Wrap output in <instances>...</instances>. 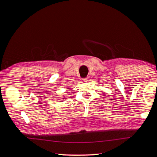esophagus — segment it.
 <instances>
[{
    "instance_id": "esophagus-1",
    "label": "esophagus",
    "mask_w": 157,
    "mask_h": 157,
    "mask_svg": "<svg viewBox=\"0 0 157 157\" xmlns=\"http://www.w3.org/2000/svg\"><path fill=\"white\" fill-rule=\"evenodd\" d=\"M88 78H88V77H86V78H83V81L84 82H88Z\"/></svg>"
}]
</instances>
